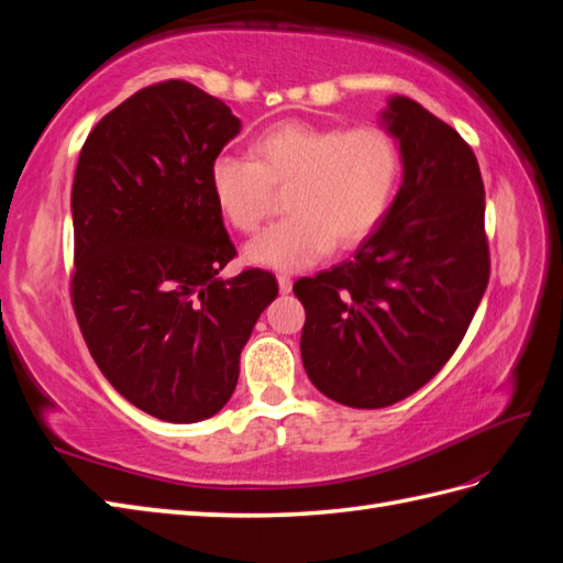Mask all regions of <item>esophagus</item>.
<instances>
[{"label":"esophagus","instance_id":"esophagus-1","mask_svg":"<svg viewBox=\"0 0 563 563\" xmlns=\"http://www.w3.org/2000/svg\"><path fill=\"white\" fill-rule=\"evenodd\" d=\"M278 288H280L283 295H288L292 290V278H290L288 273H280L278 275Z\"/></svg>","mask_w":563,"mask_h":563}]
</instances>
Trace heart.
I'll list each match as a JSON object with an SVG mask.
<instances>
[{"instance_id": "obj_1", "label": "heart", "mask_w": 563, "mask_h": 563, "mask_svg": "<svg viewBox=\"0 0 563 563\" xmlns=\"http://www.w3.org/2000/svg\"><path fill=\"white\" fill-rule=\"evenodd\" d=\"M254 159L218 154L208 181L222 218L251 234L273 212V190H288V220L246 244L244 258L300 271L336 244L353 249L385 220L401 174L397 140L379 125L283 121L251 142Z\"/></svg>"}]
</instances>
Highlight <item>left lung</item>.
<instances>
[{
	"label": "left lung",
	"mask_w": 563,
	"mask_h": 563,
	"mask_svg": "<svg viewBox=\"0 0 563 563\" xmlns=\"http://www.w3.org/2000/svg\"><path fill=\"white\" fill-rule=\"evenodd\" d=\"M382 125L404 164L385 220L353 261L292 285L307 312V377L353 409L391 406L433 379L488 285L484 181L472 147L406 97L387 101Z\"/></svg>",
	"instance_id": "obj_1"
}]
</instances>
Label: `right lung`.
Here are the masks:
<instances>
[{
	"label": "right lung",
	"instance_id": "obj_1",
	"mask_svg": "<svg viewBox=\"0 0 563 563\" xmlns=\"http://www.w3.org/2000/svg\"><path fill=\"white\" fill-rule=\"evenodd\" d=\"M242 121L194 84L140 89L91 130L71 186V305L103 377L145 413L198 423L230 401L275 275L236 256L208 172Z\"/></svg>",
	"mask_w": 563,
	"mask_h": 563
}]
</instances>
